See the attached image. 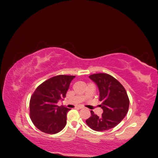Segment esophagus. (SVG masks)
I'll return each mask as SVG.
<instances>
[{
	"label": "esophagus",
	"instance_id": "34e87169",
	"mask_svg": "<svg viewBox=\"0 0 158 158\" xmlns=\"http://www.w3.org/2000/svg\"><path fill=\"white\" fill-rule=\"evenodd\" d=\"M76 108L78 109H82L83 108V106H78L77 107H76Z\"/></svg>",
	"mask_w": 158,
	"mask_h": 158
}]
</instances>
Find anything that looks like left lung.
<instances>
[{
    "instance_id": "8db88e82",
    "label": "left lung",
    "mask_w": 158,
    "mask_h": 158,
    "mask_svg": "<svg viewBox=\"0 0 158 158\" xmlns=\"http://www.w3.org/2000/svg\"><path fill=\"white\" fill-rule=\"evenodd\" d=\"M89 78L98 85L100 107L103 113L101 117L91 111V116L85 122L95 131H105L116 127L125 118L129 107V99L123 85L112 76L99 73Z\"/></svg>"
}]
</instances>
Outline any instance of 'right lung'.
<instances>
[{"mask_svg": "<svg viewBox=\"0 0 158 158\" xmlns=\"http://www.w3.org/2000/svg\"><path fill=\"white\" fill-rule=\"evenodd\" d=\"M74 76L59 75L43 82L35 90L30 102V115L39 130L47 134L61 131L66 124V114L70 109L58 106L63 100Z\"/></svg>", "mask_w": 158, "mask_h": 158, "instance_id": "right-lung-1", "label": "right lung"}]
</instances>
